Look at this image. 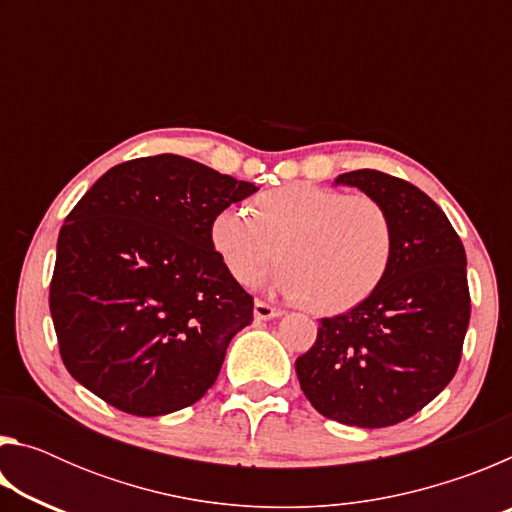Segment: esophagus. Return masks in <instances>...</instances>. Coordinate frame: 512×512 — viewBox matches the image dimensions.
I'll use <instances>...</instances> for the list:
<instances>
[{"instance_id": "obj_1", "label": "esophagus", "mask_w": 512, "mask_h": 512, "mask_svg": "<svg viewBox=\"0 0 512 512\" xmlns=\"http://www.w3.org/2000/svg\"><path fill=\"white\" fill-rule=\"evenodd\" d=\"M253 314H255V320H271V318H280L282 311L271 307V305H266V302H262V300H255Z\"/></svg>"}]
</instances>
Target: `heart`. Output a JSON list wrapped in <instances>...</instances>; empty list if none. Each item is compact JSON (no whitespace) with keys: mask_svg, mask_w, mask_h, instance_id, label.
<instances>
[{"mask_svg":"<svg viewBox=\"0 0 512 512\" xmlns=\"http://www.w3.org/2000/svg\"><path fill=\"white\" fill-rule=\"evenodd\" d=\"M212 246L239 284H255L277 257L273 284L318 314H341L370 298L393 259V223L366 194L287 185L214 216Z\"/></svg>","mask_w":512,"mask_h":512,"instance_id":"b5f03b06","label":"heart"}]
</instances>
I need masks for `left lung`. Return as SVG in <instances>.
Returning <instances> with one entry per match:
<instances>
[{
	"mask_svg": "<svg viewBox=\"0 0 512 512\" xmlns=\"http://www.w3.org/2000/svg\"><path fill=\"white\" fill-rule=\"evenodd\" d=\"M393 223V259L370 298L320 318L316 343L296 361L302 393L329 420L391 427L427 406L456 375L470 325L465 248L445 212L402 178L341 173Z\"/></svg>",
	"mask_w": 512,
	"mask_h": 512,
	"instance_id": "1",
	"label": "left lung"
}]
</instances>
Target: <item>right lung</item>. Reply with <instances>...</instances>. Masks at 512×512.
<instances>
[{"label":"right lung","mask_w":512,"mask_h":512,"mask_svg":"<svg viewBox=\"0 0 512 512\" xmlns=\"http://www.w3.org/2000/svg\"><path fill=\"white\" fill-rule=\"evenodd\" d=\"M257 187L180 155L121 162L60 228L49 287L60 357L115 409L155 418L219 377L253 298L212 246L223 207Z\"/></svg>","instance_id":"obj_1"}]
</instances>
